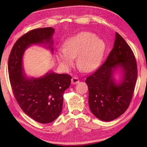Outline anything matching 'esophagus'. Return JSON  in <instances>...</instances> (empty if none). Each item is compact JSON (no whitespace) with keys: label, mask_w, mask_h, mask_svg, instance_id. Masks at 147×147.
Here are the masks:
<instances>
[{"label":"esophagus","mask_w":147,"mask_h":147,"mask_svg":"<svg viewBox=\"0 0 147 147\" xmlns=\"http://www.w3.org/2000/svg\"><path fill=\"white\" fill-rule=\"evenodd\" d=\"M79 82H80V80H79L78 78H77V77H73V78H72V80H71V83H72V84H77V83H78Z\"/></svg>","instance_id":"esophagus-1"}]
</instances>
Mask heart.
I'll return each mask as SVG.
<instances>
[{
    "label": "heart",
    "instance_id": "heart-1",
    "mask_svg": "<svg viewBox=\"0 0 147 147\" xmlns=\"http://www.w3.org/2000/svg\"><path fill=\"white\" fill-rule=\"evenodd\" d=\"M105 50V43L94 34L81 32L67 38L63 48L57 50L61 64L67 69L77 56V65L83 72H90L99 64Z\"/></svg>",
    "mask_w": 147,
    "mask_h": 147
}]
</instances>
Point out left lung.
Segmentation results:
<instances>
[{
  "label": "left lung",
  "mask_w": 147,
  "mask_h": 147,
  "mask_svg": "<svg viewBox=\"0 0 147 147\" xmlns=\"http://www.w3.org/2000/svg\"><path fill=\"white\" fill-rule=\"evenodd\" d=\"M119 68L122 78L117 82L113 74ZM137 78L134 53L118 33L115 34L113 48L105 63L86 78L88 102L91 112L104 121L118 118L127 109Z\"/></svg>",
  "instance_id": "8db88e82"
}]
</instances>
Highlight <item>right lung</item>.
Wrapping results in <instances>:
<instances>
[{
    "mask_svg": "<svg viewBox=\"0 0 147 147\" xmlns=\"http://www.w3.org/2000/svg\"><path fill=\"white\" fill-rule=\"evenodd\" d=\"M52 28L35 29L21 36L13 45L8 58L10 82L15 99L23 112L40 123H51L59 116L64 91L70 84L71 76L48 72L44 76L29 78L23 66L25 50L32 45L48 44L53 52Z\"/></svg>",
    "mask_w": 147,
    "mask_h": 147,
    "instance_id": "add662e5",
    "label": "right lung"
}]
</instances>
